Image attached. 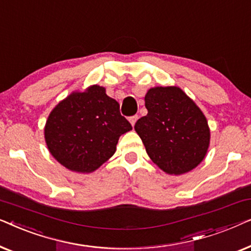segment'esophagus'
Masks as SVG:
<instances>
[{
  "label": "esophagus",
  "instance_id": "1",
  "mask_svg": "<svg viewBox=\"0 0 251 251\" xmlns=\"http://www.w3.org/2000/svg\"><path fill=\"white\" fill-rule=\"evenodd\" d=\"M137 120H138V115H133V116H130V118H129V121H130V123H131L132 126H135Z\"/></svg>",
  "mask_w": 251,
  "mask_h": 251
}]
</instances>
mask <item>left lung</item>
Here are the masks:
<instances>
[{
    "mask_svg": "<svg viewBox=\"0 0 251 251\" xmlns=\"http://www.w3.org/2000/svg\"><path fill=\"white\" fill-rule=\"evenodd\" d=\"M147 115L135 130L151 160L170 175L194 169L204 159L210 140L201 109L177 87H156L145 96Z\"/></svg>",
    "mask_w": 251,
    "mask_h": 251,
    "instance_id": "obj_1",
    "label": "left lung"
}]
</instances>
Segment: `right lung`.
Segmentation results:
<instances>
[{
  "instance_id": "add662e5",
  "label": "right lung",
  "mask_w": 251,
  "mask_h": 251,
  "mask_svg": "<svg viewBox=\"0 0 251 251\" xmlns=\"http://www.w3.org/2000/svg\"><path fill=\"white\" fill-rule=\"evenodd\" d=\"M132 129L120 113L119 102L92 85L73 92L48 118L44 137L50 153L67 169L91 173L116 151L120 136Z\"/></svg>"
}]
</instances>
